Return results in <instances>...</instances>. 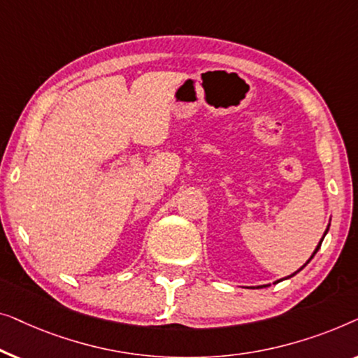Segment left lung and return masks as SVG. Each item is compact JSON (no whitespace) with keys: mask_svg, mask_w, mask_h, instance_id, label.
Returning <instances> with one entry per match:
<instances>
[{"mask_svg":"<svg viewBox=\"0 0 358 358\" xmlns=\"http://www.w3.org/2000/svg\"><path fill=\"white\" fill-rule=\"evenodd\" d=\"M326 234H328V229H326V231H324V235H326ZM323 238H324V236H323ZM321 243H323V240H321V241H320V245H318V246H316V250H315V253H313V256L316 255V251H318V250H320V246H321ZM313 256H311V258H313ZM311 258H310L308 261H306V264H308V263H310V261H311ZM306 264H305V266H306ZM305 266H303V268H305ZM303 268H300L299 271H301V269H303ZM299 271H296V273H299ZM296 273H294V274H292V275H295ZM292 275H289V278H292Z\"/></svg>","mask_w":358,"mask_h":358,"instance_id":"8db88e82","label":"left lung"}]
</instances>
